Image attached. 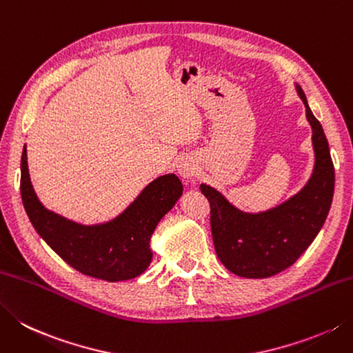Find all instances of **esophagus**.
<instances>
[{"label": "esophagus", "instance_id": "1", "mask_svg": "<svg viewBox=\"0 0 353 353\" xmlns=\"http://www.w3.org/2000/svg\"><path fill=\"white\" fill-rule=\"evenodd\" d=\"M177 172L183 177L185 181H192L197 174V163L192 157H183L182 161H179L177 163Z\"/></svg>", "mask_w": 353, "mask_h": 353}]
</instances>
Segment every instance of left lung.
Instances as JSON below:
<instances>
[{
	"mask_svg": "<svg viewBox=\"0 0 353 353\" xmlns=\"http://www.w3.org/2000/svg\"><path fill=\"white\" fill-rule=\"evenodd\" d=\"M312 128L314 170L306 185L280 205L250 212L231 203L222 191L202 183L211 205V231L219 260L245 279H266L285 271L305 252L332 205L335 171L321 123L309 108L306 94L295 84Z\"/></svg>",
	"mask_w": 353,
	"mask_h": 353,
	"instance_id": "left-lung-1",
	"label": "left lung"
}]
</instances>
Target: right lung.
Returning <instances> with one entry per match:
<instances>
[{
  "label": "right lung",
  "instance_id": "obj_1",
  "mask_svg": "<svg viewBox=\"0 0 353 353\" xmlns=\"http://www.w3.org/2000/svg\"><path fill=\"white\" fill-rule=\"evenodd\" d=\"M182 194L181 179L171 172L150 182L108 222L76 223L39 202L30 181L26 145L21 157V199L39 237L76 271L112 283L136 279L147 271L153 260L151 236Z\"/></svg>",
  "mask_w": 353,
  "mask_h": 353
}]
</instances>
